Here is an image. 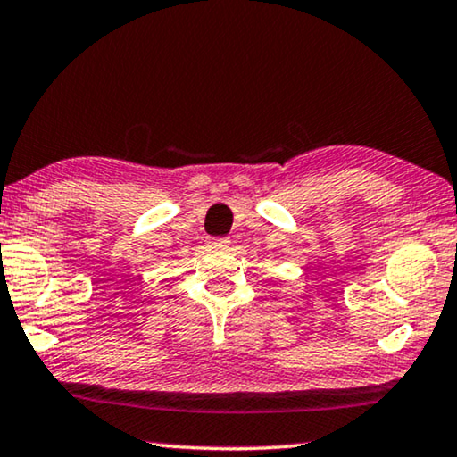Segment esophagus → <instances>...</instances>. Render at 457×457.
Instances as JSON below:
<instances>
[{"label":"esophagus","mask_w":457,"mask_h":457,"mask_svg":"<svg viewBox=\"0 0 457 457\" xmlns=\"http://www.w3.org/2000/svg\"><path fill=\"white\" fill-rule=\"evenodd\" d=\"M208 245H210V247H216V249H224V247H228L230 241H228V237H216V239H210Z\"/></svg>","instance_id":"34e87169"}]
</instances>
